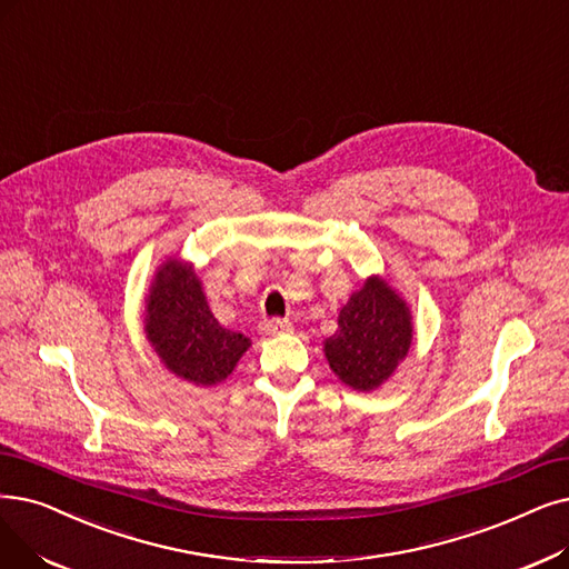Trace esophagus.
Listing matches in <instances>:
<instances>
[{"label": "esophagus", "instance_id": "34e87169", "mask_svg": "<svg viewBox=\"0 0 569 569\" xmlns=\"http://www.w3.org/2000/svg\"><path fill=\"white\" fill-rule=\"evenodd\" d=\"M290 330H292V323L288 318H267L262 323V332L267 335H283Z\"/></svg>", "mask_w": 569, "mask_h": 569}]
</instances>
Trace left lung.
<instances>
[{
  "instance_id": "1",
  "label": "left lung",
  "mask_w": 569,
  "mask_h": 569,
  "mask_svg": "<svg viewBox=\"0 0 569 569\" xmlns=\"http://www.w3.org/2000/svg\"><path fill=\"white\" fill-rule=\"evenodd\" d=\"M411 316L381 279H369L339 311V330L326 341L332 372L356 390H375L409 353Z\"/></svg>"
}]
</instances>
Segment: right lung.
I'll use <instances>...</instances> for the list:
<instances>
[{"mask_svg": "<svg viewBox=\"0 0 569 569\" xmlns=\"http://www.w3.org/2000/svg\"><path fill=\"white\" fill-rule=\"evenodd\" d=\"M146 335L171 372L194 386L223 381L251 346L249 337L218 323L192 267L179 260L158 271Z\"/></svg>", "mask_w": 569, "mask_h": 569, "instance_id": "obj_1", "label": "right lung"}]
</instances>
